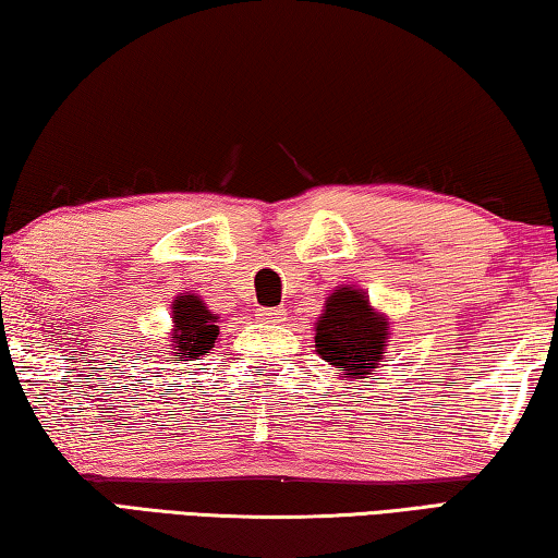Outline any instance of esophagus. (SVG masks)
<instances>
[{
    "instance_id": "obj_1",
    "label": "esophagus",
    "mask_w": 558,
    "mask_h": 558,
    "mask_svg": "<svg viewBox=\"0 0 558 558\" xmlns=\"http://www.w3.org/2000/svg\"><path fill=\"white\" fill-rule=\"evenodd\" d=\"M260 323H286V313H282L280 307H266V310H258L256 315Z\"/></svg>"
}]
</instances>
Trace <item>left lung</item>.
Masks as SVG:
<instances>
[{
    "mask_svg": "<svg viewBox=\"0 0 558 558\" xmlns=\"http://www.w3.org/2000/svg\"><path fill=\"white\" fill-rule=\"evenodd\" d=\"M389 317L372 305L362 288L339 286L315 323V352L344 381L369 379L389 347Z\"/></svg>",
    "mask_w": 558,
    "mask_h": 558,
    "instance_id": "obj_1",
    "label": "left lung"
}]
</instances>
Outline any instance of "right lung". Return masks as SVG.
I'll use <instances>...</instances> for the list:
<instances>
[{
  "label": "right lung",
  "instance_id": "add662e5",
  "mask_svg": "<svg viewBox=\"0 0 558 558\" xmlns=\"http://www.w3.org/2000/svg\"><path fill=\"white\" fill-rule=\"evenodd\" d=\"M219 339V315H214L202 295L179 292L172 302V332L169 344L174 362H192L196 356L209 354Z\"/></svg>",
  "mask_w": 558,
  "mask_h": 558
}]
</instances>
